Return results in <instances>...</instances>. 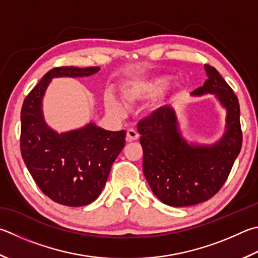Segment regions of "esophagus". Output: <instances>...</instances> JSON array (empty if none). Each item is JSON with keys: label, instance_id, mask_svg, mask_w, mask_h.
<instances>
[{"label": "esophagus", "instance_id": "1", "mask_svg": "<svg viewBox=\"0 0 258 258\" xmlns=\"http://www.w3.org/2000/svg\"><path fill=\"white\" fill-rule=\"evenodd\" d=\"M139 138V133L134 128H128L127 133H126V141L132 142L135 141Z\"/></svg>", "mask_w": 258, "mask_h": 258}]
</instances>
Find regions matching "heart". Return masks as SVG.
Returning <instances> with one entry per match:
<instances>
[{
	"label": "heart",
	"mask_w": 258,
	"mask_h": 258,
	"mask_svg": "<svg viewBox=\"0 0 258 258\" xmlns=\"http://www.w3.org/2000/svg\"><path fill=\"white\" fill-rule=\"evenodd\" d=\"M171 79L169 77H156L149 80L141 82H133L125 84L121 88V96L126 104L133 105L135 102L147 98H151L161 93L165 89L169 86ZM106 106L109 110L114 113H123V106L116 99L114 96H106Z\"/></svg>",
	"instance_id": "heart-1"
}]
</instances>
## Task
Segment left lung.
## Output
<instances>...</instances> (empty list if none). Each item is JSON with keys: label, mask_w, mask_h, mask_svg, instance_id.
<instances>
[{"label": "left lung", "mask_w": 258, "mask_h": 258, "mask_svg": "<svg viewBox=\"0 0 258 258\" xmlns=\"http://www.w3.org/2000/svg\"><path fill=\"white\" fill-rule=\"evenodd\" d=\"M205 71L208 80L193 95L214 93L227 108V130L221 141L211 147L187 144L169 106L160 107L138 123L145 179L153 194L170 207H189L213 198L228 179L241 150L238 98L213 67L205 65Z\"/></svg>", "instance_id": "left-lung-1"}]
</instances>
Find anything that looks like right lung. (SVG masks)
I'll use <instances>...</instances> for the list:
<instances>
[{"label":"right lung","mask_w":258,"mask_h":258,"mask_svg":"<svg viewBox=\"0 0 258 258\" xmlns=\"http://www.w3.org/2000/svg\"><path fill=\"white\" fill-rule=\"evenodd\" d=\"M98 71V67L51 69L22 104L23 161L40 190L68 207H83L100 195L110 168L124 148L126 132H110L90 123L81 130L57 134L44 121L41 98L51 78L88 77Z\"/></svg>","instance_id":"add662e5"}]
</instances>
